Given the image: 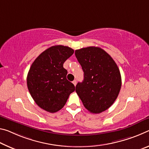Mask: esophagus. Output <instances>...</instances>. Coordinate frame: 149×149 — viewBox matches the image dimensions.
Segmentation results:
<instances>
[{"label": "esophagus", "instance_id": "obj_1", "mask_svg": "<svg viewBox=\"0 0 149 149\" xmlns=\"http://www.w3.org/2000/svg\"><path fill=\"white\" fill-rule=\"evenodd\" d=\"M72 83H73V84L74 85V86H76V85H77V80H73V81H72Z\"/></svg>", "mask_w": 149, "mask_h": 149}]
</instances>
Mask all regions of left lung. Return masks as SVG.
<instances>
[{"instance_id":"1","label":"left lung","mask_w":149,"mask_h":149,"mask_svg":"<svg viewBox=\"0 0 149 149\" xmlns=\"http://www.w3.org/2000/svg\"><path fill=\"white\" fill-rule=\"evenodd\" d=\"M84 72V80L78 82L76 92L90 112L100 113L108 109L120 91L121 77L118 65L108 53L98 47L75 51Z\"/></svg>"}]
</instances>
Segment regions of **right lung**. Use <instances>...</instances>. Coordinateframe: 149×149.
Returning <instances> with one entry per match:
<instances>
[{"mask_svg": "<svg viewBox=\"0 0 149 149\" xmlns=\"http://www.w3.org/2000/svg\"><path fill=\"white\" fill-rule=\"evenodd\" d=\"M74 53L72 48L54 45L36 58L27 76V86L36 104L44 110L55 113L63 108L69 95L75 91L67 79L63 63Z\"/></svg>", "mask_w": 149, "mask_h": 149, "instance_id": "obj_1", "label": "right lung"}]
</instances>
